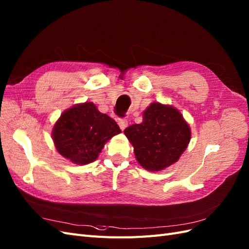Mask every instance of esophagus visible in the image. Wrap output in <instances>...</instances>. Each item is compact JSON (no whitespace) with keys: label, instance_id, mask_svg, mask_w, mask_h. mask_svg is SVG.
<instances>
[{"label":"esophagus","instance_id":"1","mask_svg":"<svg viewBox=\"0 0 249 249\" xmlns=\"http://www.w3.org/2000/svg\"><path fill=\"white\" fill-rule=\"evenodd\" d=\"M118 124L120 126V128L124 130L127 126H128V121H127V119L125 118H122V119H118Z\"/></svg>","mask_w":249,"mask_h":249}]
</instances>
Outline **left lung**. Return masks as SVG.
I'll return each instance as SVG.
<instances>
[{
    "label": "left lung",
    "mask_w": 249,
    "mask_h": 249,
    "mask_svg": "<svg viewBox=\"0 0 249 249\" xmlns=\"http://www.w3.org/2000/svg\"><path fill=\"white\" fill-rule=\"evenodd\" d=\"M141 166L160 171L177 161L191 139L190 127L172 106L152 103L144 111L143 122L124 130Z\"/></svg>",
    "instance_id": "8db88e82"
}]
</instances>
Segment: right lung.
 <instances>
[{
	"label": "right lung",
	"mask_w": 249,
	"mask_h": 249,
	"mask_svg": "<svg viewBox=\"0 0 249 249\" xmlns=\"http://www.w3.org/2000/svg\"><path fill=\"white\" fill-rule=\"evenodd\" d=\"M117 122L85 102L66 110L56 122L53 141L57 151L77 165L94 161L113 136L120 133Z\"/></svg>",
	"instance_id": "right-lung-1"
}]
</instances>
